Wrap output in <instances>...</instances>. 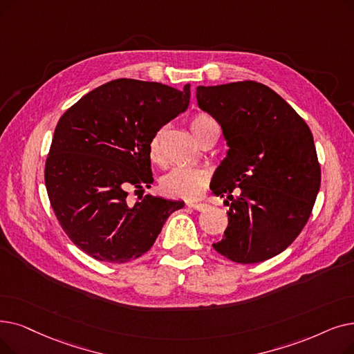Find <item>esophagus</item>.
I'll return each instance as SVG.
<instances>
[{"label": "esophagus", "mask_w": 354, "mask_h": 354, "mask_svg": "<svg viewBox=\"0 0 354 354\" xmlns=\"http://www.w3.org/2000/svg\"><path fill=\"white\" fill-rule=\"evenodd\" d=\"M187 205L189 208H194V209H198V211H204L208 205L204 204V203H187Z\"/></svg>", "instance_id": "esophagus-1"}]
</instances>
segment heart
<instances>
[{
  "instance_id": "heart-1",
  "label": "heart",
  "mask_w": 354,
  "mask_h": 354,
  "mask_svg": "<svg viewBox=\"0 0 354 354\" xmlns=\"http://www.w3.org/2000/svg\"><path fill=\"white\" fill-rule=\"evenodd\" d=\"M211 118L207 115H196L189 124L191 133L195 137V134L199 131L205 122H208ZM162 134L163 130L158 131L151 137L149 143V159L151 163L160 165L162 163ZM209 175L203 167H191V166H178L172 169L171 172H167L160 179V188L162 191L174 198H182V199H196L204 194V191L208 187Z\"/></svg>"
}]
</instances>
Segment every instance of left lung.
<instances>
[{"label":"left lung","mask_w":354,"mask_h":354,"mask_svg":"<svg viewBox=\"0 0 354 354\" xmlns=\"http://www.w3.org/2000/svg\"><path fill=\"white\" fill-rule=\"evenodd\" d=\"M196 101L228 146L209 187L225 198L228 225L212 248L243 265L282 253L308 221L319 191L310 127L273 89L253 81L198 86Z\"/></svg>","instance_id":"8db88e82"}]
</instances>
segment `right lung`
<instances>
[{
    "mask_svg": "<svg viewBox=\"0 0 354 354\" xmlns=\"http://www.w3.org/2000/svg\"><path fill=\"white\" fill-rule=\"evenodd\" d=\"M191 85L115 80L88 92L60 117L44 169L46 189L75 245L100 262L126 263L156 241L183 201L146 195L130 205V189L150 188L149 143L187 111Z\"/></svg>",
    "mask_w": 354,
    "mask_h": 354,
    "instance_id": "right-lung-1",
    "label": "right lung"
}]
</instances>
